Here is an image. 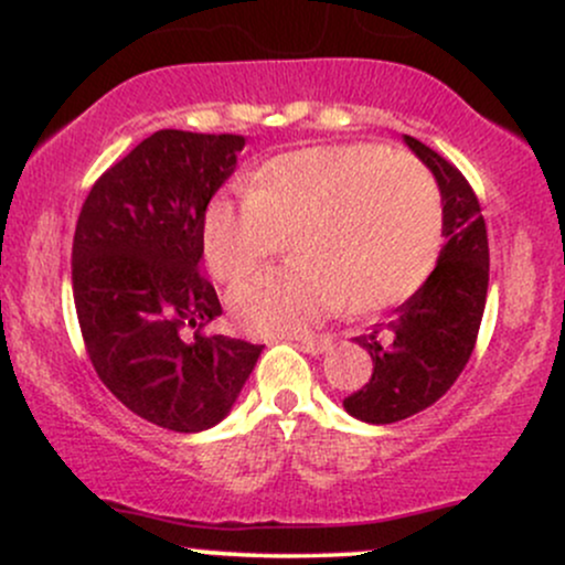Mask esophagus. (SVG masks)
Returning <instances> with one entry per match:
<instances>
[{
  "label": "esophagus",
  "mask_w": 565,
  "mask_h": 565,
  "mask_svg": "<svg viewBox=\"0 0 565 565\" xmlns=\"http://www.w3.org/2000/svg\"><path fill=\"white\" fill-rule=\"evenodd\" d=\"M329 345H332V340H329V337H297V348L305 350V353H310V355L327 353Z\"/></svg>",
  "instance_id": "34e87169"
}]
</instances>
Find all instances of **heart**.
Instances as JSON below:
<instances>
[{
	"label": "heart",
	"mask_w": 565,
	"mask_h": 565,
	"mask_svg": "<svg viewBox=\"0 0 565 565\" xmlns=\"http://www.w3.org/2000/svg\"><path fill=\"white\" fill-rule=\"evenodd\" d=\"M281 242L295 265L228 297L249 334L305 332L342 302L377 313L408 300L440 257L444 204L430 174L387 148H300L257 167L242 201L215 196L201 215V252L223 284L263 270Z\"/></svg>",
	"instance_id": "heart-1"
}]
</instances>
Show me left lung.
<instances>
[{"label": "left lung", "instance_id": "1", "mask_svg": "<svg viewBox=\"0 0 565 565\" xmlns=\"http://www.w3.org/2000/svg\"><path fill=\"white\" fill-rule=\"evenodd\" d=\"M404 142L436 178L446 244L436 270L395 308L391 321L359 337L374 372L342 406L372 425L401 423L449 391L476 348L489 291V238L470 183L425 142L408 135Z\"/></svg>", "mask_w": 565, "mask_h": 565}]
</instances>
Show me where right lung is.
<instances>
[{
    "label": "right lung",
    "mask_w": 565,
    "mask_h": 565,
    "mask_svg": "<svg viewBox=\"0 0 565 565\" xmlns=\"http://www.w3.org/2000/svg\"><path fill=\"white\" fill-rule=\"evenodd\" d=\"M242 135L159 129L84 199L71 284L97 377L129 412L174 433L223 423L263 345L201 334L217 291L199 274L201 215L236 170ZM185 328H196L193 338Z\"/></svg>",
    "instance_id": "add662e5"
}]
</instances>
